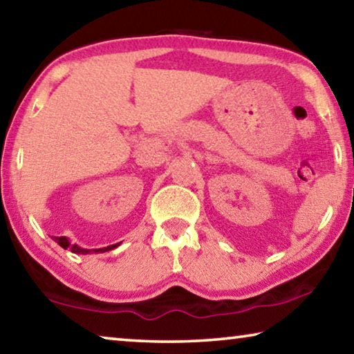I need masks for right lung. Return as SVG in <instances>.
Segmentation results:
<instances>
[{
    "instance_id": "add662e5",
    "label": "right lung",
    "mask_w": 354,
    "mask_h": 354,
    "mask_svg": "<svg viewBox=\"0 0 354 354\" xmlns=\"http://www.w3.org/2000/svg\"><path fill=\"white\" fill-rule=\"evenodd\" d=\"M53 241L55 242H57L59 245H61L62 248H70L71 251H73V253H76V254H88V253H104V251H109V250H113V248H117L118 247V243H115V245H109V247H106V248H98V250H86V248H81V247H77V245H70V241L67 237H53Z\"/></svg>"
}]
</instances>
